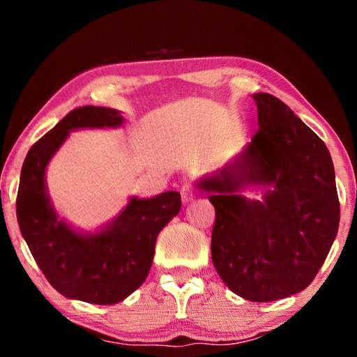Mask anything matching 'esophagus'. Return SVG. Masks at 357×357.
Instances as JSON below:
<instances>
[{
	"label": "esophagus",
	"instance_id": "1",
	"mask_svg": "<svg viewBox=\"0 0 357 357\" xmlns=\"http://www.w3.org/2000/svg\"><path fill=\"white\" fill-rule=\"evenodd\" d=\"M181 197H183V203H190L193 200V193L189 184H185L183 189H181Z\"/></svg>",
	"mask_w": 357,
	"mask_h": 357
}]
</instances>
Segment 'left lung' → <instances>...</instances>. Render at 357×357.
Here are the masks:
<instances>
[{
  "label": "left lung",
  "mask_w": 357,
  "mask_h": 357,
  "mask_svg": "<svg viewBox=\"0 0 357 357\" xmlns=\"http://www.w3.org/2000/svg\"><path fill=\"white\" fill-rule=\"evenodd\" d=\"M252 98L258 132L195 185L215 208L211 257L220 279L241 298L271 302L315 279L337 236L340 204L321 138L274 96ZM249 186H263L264 200L243 196Z\"/></svg>",
  "instance_id": "1"
}]
</instances>
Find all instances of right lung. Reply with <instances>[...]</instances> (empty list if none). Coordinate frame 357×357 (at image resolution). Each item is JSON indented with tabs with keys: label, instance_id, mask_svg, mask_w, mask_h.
Masks as SVG:
<instances>
[{
	"label": "right lung",
	"instance_id": "obj_1",
	"mask_svg": "<svg viewBox=\"0 0 357 357\" xmlns=\"http://www.w3.org/2000/svg\"><path fill=\"white\" fill-rule=\"evenodd\" d=\"M114 108L80 107L28 151L17 193V220L36 263L58 293L89 304L124 301L146 280L160 229L178 215L181 195L164 192L130 200L107 225L80 231L59 217L48 195L45 170L69 132L119 128Z\"/></svg>",
	"mask_w": 357,
	"mask_h": 357
}]
</instances>
